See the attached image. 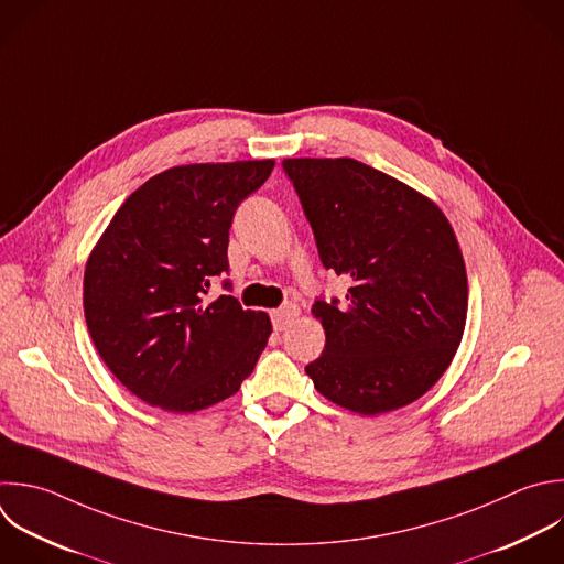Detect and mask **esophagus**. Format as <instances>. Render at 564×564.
I'll use <instances>...</instances> for the list:
<instances>
[{
	"label": "esophagus",
	"instance_id": "1",
	"mask_svg": "<svg viewBox=\"0 0 564 564\" xmlns=\"http://www.w3.org/2000/svg\"><path fill=\"white\" fill-rule=\"evenodd\" d=\"M297 317H300V308L295 304H284L282 308L273 311V326H275V330H284Z\"/></svg>",
	"mask_w": 564,
	"mask_h": 564
}]
</instances>
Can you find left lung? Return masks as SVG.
Listing matches in <instances>:
<instances>
[{"label":"left lung","instance_id":"obj_1","mask_svg":"<svg viewBox=\"0 0 564 564\" xmlns=\"http://www.w3.org/2000/svg\"><path fill=\"white\" fill-rule=\"evenodd\" d=\"M319 260L350 280L346 302L317 300L326 333L306 366L328 401L366 416L423 397L447 370L467 317L465 262L445 214L355 159L282 161Z\"/></svg>","mask_w":564,"mask_h":564}]
</instances>
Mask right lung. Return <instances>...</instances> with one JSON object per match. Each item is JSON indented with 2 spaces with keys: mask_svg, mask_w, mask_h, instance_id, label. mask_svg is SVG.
<instances>
[{
  "mask_svg": "<svg viewBox=\"0 0 564 564\" xmlns=\"http://www.w3.org/2000/svg\"><path fill=\"white\" fill-rule=\"evenodd\" d=\"M275 161L178 165L143 183L115 214L84 273L90 337L112 375L167 412H196L240 390L271 335L234 295L207 302L229 273L238 205ZM229 289V282H225Z\"/></svg>",
  "mask_w": 564,
  "mask_h": 564,
  "instance_id": "obj_1",
  "label": "right lung"
}]
</instances>
